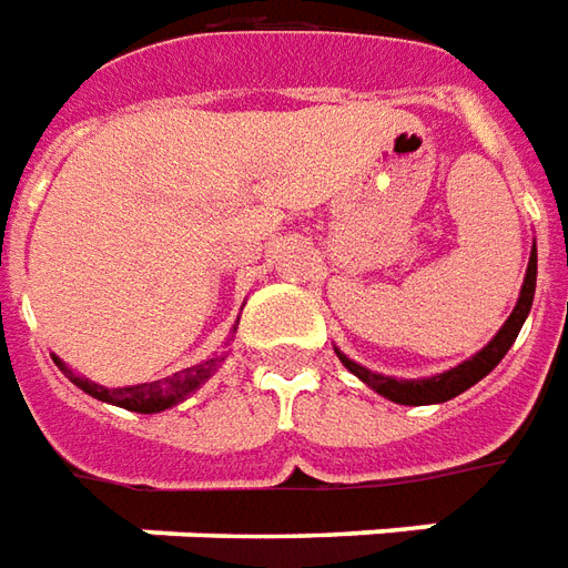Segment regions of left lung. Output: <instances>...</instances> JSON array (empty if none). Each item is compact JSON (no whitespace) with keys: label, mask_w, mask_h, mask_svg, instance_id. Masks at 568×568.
I'll return each mask as SVG.
<instances>
[{"label":"left lung","mask_w":568,"mask_h":568,"mask_svg":"<svg viewBox=\"0 0 568 568\" xmlns=\"http://www.w3.org/2000/svg\"><path fill=\"white\" fill-rule=\"evenodd\" d=\"M535 277H538V253H535L532 244L520 296H517V305H514V312L508 315V321L501 324V329H498L493 339L486 342L477 355L468 357V361H462L458 367L437 373V376H425V379H394V376H385V373H376V369L361 367L357 361H352L348 355H342L339 348H336V357L345 364L348 373H355L364 385H369L373 392L382 394L385 400H394V404L428 406L453 400V397H458L462 392H468L470 385H477L484 376H489V373L498 367V361L508 355V348L514 345V339H517V333H520L523 321L529 317V308H532Z\"/></svg>","instance_id":"obj_1"}]
</instances>
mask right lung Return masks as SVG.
<instances>
[{
	"label": "right lung",
	"mask_w": 568,
	"mask_h": 568,
	"mask_svg": "<svg viewBox=\"0 0 568 568\" xmlns=\"http://www.w3.org/2000/svg\"><path fill=\"white\" fill-rule=\"evenodd\" d=\"M235 329H239V324L232 327V333H235ZM223 361H226V355H213L207 357V361L195 364V367H186L183 373L168 376V379L143 382V385H124V388H106V385H98V382L84 379L79 373H72L60 357H54V364L63 369V376H67L72 385H79L84 394L98 397L103 404L131 409V413H164V409H171V406H176L180 400H186L192 392H199L201 385L220 369Z\"/></svg>",
	"instance_id": "right-lung-1"
}]
</instances>
